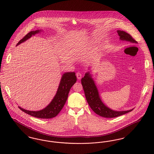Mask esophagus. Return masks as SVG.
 Here are the masks:
<instances>
[{
  "label": "esophagus",
  "mask_w": 154,
  "mask_h": 154,
  "mask_svg": "<svg viewBox=\"0 0 154 154\" xmlns=\"http://www.w3.org/2000/svg\"><path fill=\"white\" fill-rule=\"evenodd\" d=\"M76 76H77V77L79 80H80L82 78V74L80 73H79V72L76 73Z\"/></svg>",
  "instance_id": "esophagus-1"
}]
</instances>
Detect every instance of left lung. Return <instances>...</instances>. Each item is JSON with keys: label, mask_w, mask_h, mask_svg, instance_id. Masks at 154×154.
<instances>
[{"label": "left lung", "mask_w": 154, "mask_h": 154, "mask_svg": "<svg viewBox=\"0 0 154 154\" xmlns=\"http://www.w3.org/2000/svg\"><path fill=\"white\" fill-rule=\"evenodd\" d=\"M117 33L121 40L129 42L134 44L137 43L129 34L124 31L117 30ZM81 84L88 104L96 114L103 117L115 118L124 115L133 110V109L126 111H115L105 105L101 100L98 89L90 72H88L85 74V76L81 79Z\"/></svg>", "instance_id": "left-lung-1"}]
</instances>
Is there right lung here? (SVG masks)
Returning a JSON list of instances; mask_svg holds the SVG:
<instances>
[{
	"label": "right lung",
	"mask_w": 154,
	"mask_h": 154,
	"mask_svg": "<svg viewBox=\"0 0 154 154\" xmlns=\"http://www.w3.org/2000/svg\"><path fill=\"white\" fill-rule=\"evenodd\" d=\"M41 30L31 31L21 39L17 45L25 42L33 35L40 33ZM77 77L74 72H67L63 74L60 81L57 92L50 104L43 109L39 111L25 110L18 106L19 109L24 112L34 117L48 119L56 117L63 107L66 103L70 89L75 83Z\"/></svg>",
	"instance_id": "right-lung-1"
}]
</instances>
